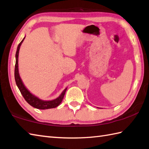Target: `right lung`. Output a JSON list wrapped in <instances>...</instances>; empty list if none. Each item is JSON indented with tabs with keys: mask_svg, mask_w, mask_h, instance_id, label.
Returning a JSON list of instances; mask_svg holds the SVG:
<instances>
[{
	"mask_svg": "<svg viewBox=\"0 0 149 149\" xmlns=\"http://www.w3.org/2000/svg\"><path fill=\"white\" fill-rule=\"evenodd\" d=\"M24 39H25V37H24V39L22 40V41L19 43V45H18V47H17L16 54H15L16 62H15V79L17 86L19 88L20 93H21V94L25 99L26 102L30 104L31 106L36 108V109L45 110V109H53V108L57 107L59 106L61 102H62L64 96H65V92L67 90V88H66L63 90V92L61 93V94L57 98L50 101H45V100H40V99H39V97H36V95L32 94L26 88L24 84H23V82L22 81V79L20 77L19 73L18 58H19L20 47V46H21L22 42L24 41Z\"/></svg>",
	"mask_w": 149,
	"mask_h": 149,
	"instance_id": "right-lung-1",
	"label": "right lung"
}]
</instances>
